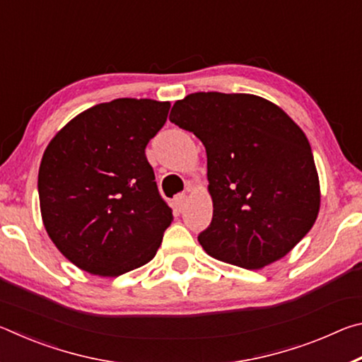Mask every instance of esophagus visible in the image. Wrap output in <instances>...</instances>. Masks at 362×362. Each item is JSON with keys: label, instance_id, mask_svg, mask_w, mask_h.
Listing matches in <instances>:
<instances>
[{"label": "esophagus", "instance_id": "obj_1", "mask_svg": "<svg viewBox=\"0 0 362 362\" xmlns=\"http://www.w3.org/2000/svg\"><path fill=\"white\" fill-rule=\"evenodd\" d=\"M174 206H175L177 211L182 212L183 207L187 206V194H177L175 199H174Z\"/></svg>", "mask_w": 362, "mask_h": 362}]
</instances>
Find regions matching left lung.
Listing matches in <instances>:
<instances>
[{"instance_id":"1","label":"left lung","mask_w":362,"mask_h":362,"mask_svg":"<svg viewBox=\"0 0 362 362\" xmlns=\"http://www.w3.org/2000/svg\"><path fill=\"white\" fill-rule=\"evenodd\" d=\"M169 119L206 146L214 212L198 241L211 257L260 269L311 230L320 177L308 139L284 110L252 94L194 93Z\"/></svg>"}]
</instances>
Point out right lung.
Segmentation results:
<instances>
[{"instance_id": "right-lung-1", "label": "right lung", "mask_w": 362, "mask_h": 362, "mask_svg": "<svg viewBox=\"0 0 362 362\" xmlns=\"http://www.w3.org/2000/svg\"><path fill=\"white\" fill-rule=\"evenodd\" d=\"M170 103L115 99L75 116L46 146L40 209L56 247L90 274L115 278L148 263L173 222L145 146Z\"/></svg>"}]
</instances>
